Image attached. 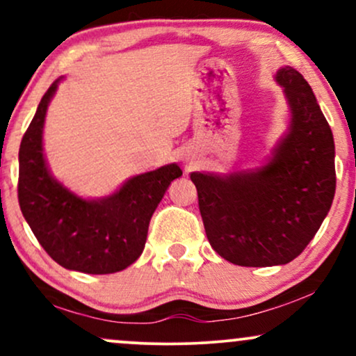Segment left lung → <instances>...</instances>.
Instances as JSON below:
<instances>
[{
	"mask_svg": "<svg viewBox=\"0 0 356 356\" xmlns=\"http://www.w3.org/2000/svg\"><path fill=\"white\" fill-rule=\"evenodd\" d=\"M276 81L288 102L289 125L271 157L238 172L191 174L211 246L238 266H280L295 259L334 197L333 134L312 87L291 67L280 68Z\"/></svg>",
	"mask_w": 356,
	"mask_h": 356,
	"instance_id": "obj_1",
	"label": "left lung"
}]
</instances>
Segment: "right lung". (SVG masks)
Segmentation results:
<instances>
[{"label":"right lung","instance_id":"add662e5","mask_svg":"<svg viewBox=\"0 0 356 356\" xmlns=\"http://www.w3.org/2000/svg\"><path fill=\"white\" fill-rule=\"evenodd\" d=\"M61 80L47 90L19 145V207L35 238L60 266L110 275L142 254L150 218L182 170L167 164L134 175L99 199H83L65 187L51 175L43 154L44 117Z\"/></svg>","mask_w":356,"mask_h":356}]
</instances>
